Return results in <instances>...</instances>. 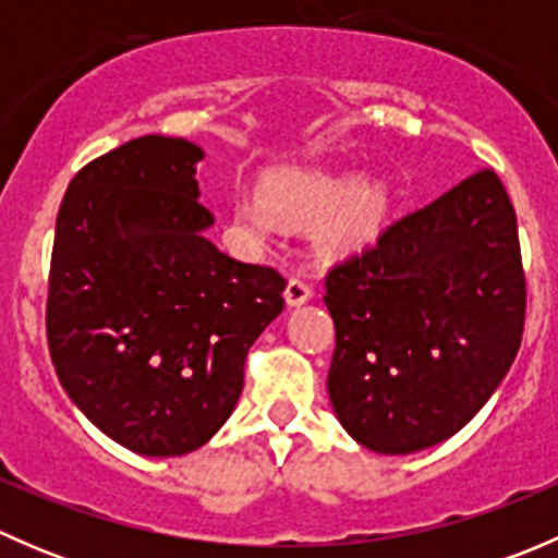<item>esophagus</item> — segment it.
<instances>
[{"mask_svg":"<svg viewBox=\"0 0 558 558\" xmlns=\"http://www.w3.org/2000/svg\"><path fill=\"white\" fill-rule=\"evenodd\" d=\"M311 296H313V289H311V283L302 278V275H294V278L289 280V286H286V302H289L291 307L305 305Z\"/></svg>","mask_w":558,"mask_h":558,"instance_id":"34e87169","label":"esophagus"}]
</instances>
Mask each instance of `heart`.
<instances>
[{
	"label": "heart",
	"instance_id": "obj_1",
	"mask_svg": "<svg viewBox=\"0 0 558 558\" xmlns=\"http://www.w3.org/2000/svg\"><path fill=\"white\" fill-rule=\"evenodd\" d=\"M391 210V191L380 178L307 167L269 172L258 191H240L234 223L253 240H264L280 221H315V240L326 253H351L373 243Z\"/></svg>",
	"mask_w": 558,
	"mask_h": 558
}]
</instances>
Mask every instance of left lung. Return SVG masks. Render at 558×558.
<instances>
[{
	"label": "left lung",
	"mask_w": 558,
	"mask_h": 558,
	"mask_svg": "<svg viewBox=\"0 0 558 558\" xmlns=\"http://www.w3.org/2000/svg\"><path fill=\"white\" fill-rule=\"evenodd\" d=\"M324 302L342 429L391 456L453 437L502 384L523 335L519 223L497 172L470 174L335 264Z\"/></svg>",
	"instance_id": "8db88e82"
}]
</instances>
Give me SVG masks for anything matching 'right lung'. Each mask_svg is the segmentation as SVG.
<instances>
[{"label":"right lung","mask_w":558,"mask_h":558,"mask_svg":"<svg viewBox=\"0 0 558 558\" xmlns=\"http://www.w3.org/2000/svg\"><path fill=\"white\" fill-rule=\"evenodd\" d=\"M202 148L148 134L72 178L50 256L56 375L94 426L143 456L205 446L243 393L245 356L283 311L286 278L205 238Z\"/></svg>","instance_id":"1"}]
</instances>
